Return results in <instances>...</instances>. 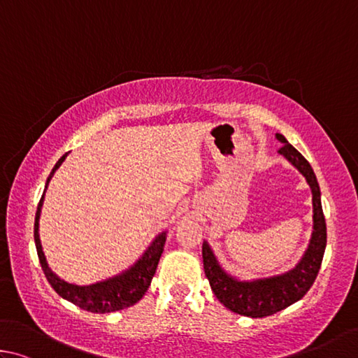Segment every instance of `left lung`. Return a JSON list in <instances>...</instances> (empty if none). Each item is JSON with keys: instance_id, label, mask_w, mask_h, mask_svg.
<instances>
[{"instance_id": "left-lung-1", "label": "left lung", "mask_w": 358, "mask_h": 358, "mask_svg": "<svg viewBox=\"0 0 358 358\" xmlns=\"http://www.w3.org/2000/svg\"><path fill=\"white\" fill-rule=\"evenodd\" d=\"M277 140L283 144L278 149V152L285 155L305 176L313 193V212H315V215H313L315 228L313 229L315 231H313L308 250L305 252L302 261L299 262L296 268L278 275V277L256 281H239L224 273L208 243H203L204 273L209 280L215 297L231 311L250 317L275 315L277 311L285 310L286 306L302 299L315 283L322 264L325 243H327V227H325L321 192H319L315 171H313L308 160L292 144L287 143L283 135L277 134Z\"/></svg>"}]
</instances>
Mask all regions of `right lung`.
Returning a JSON list of instances; mask_svg holds the SVG:
<instances>
[{
	"label": "right lung",
	"mask_w": 358,
	"mask_h": 358,
	"mask_svg": "<svg viewBox=\"0 0 358 358\" xmlns=\"http://www.w3.org/2000/svg\"><path fill=\"white\" fill-rule=\"evenodd\" d=\"M66 157L67 154L62 155L61 159L56 162L55 168L52 169V173H50L47 179V185L50 182V179H52L53 173L59 168V165L64 162ZM42 203H43V196L41 198L39 206H37L36 220H34L36 250H37V256H39L42 271L45 273L48 283L52 285L53 289L58 292L62 299L69 300V302H72L73 305H77L86 311L111 313V311L124 310L127 308V306H131L144 296V292L148 291L150 281H152L157 266H159L163 245H165V241H166L165 233H162L159 237H155V241L150 243V247L146 250V253L143 255V258L122 275H117L115 278L100 281V283L91 285V286L71 285V283H66L64 280H59L52 271H50L45 262V256L42 253L39 233H37V231H39V215H41Z\"/></svg>",
	"instance_id": "add662e5"
}]
</instances>
